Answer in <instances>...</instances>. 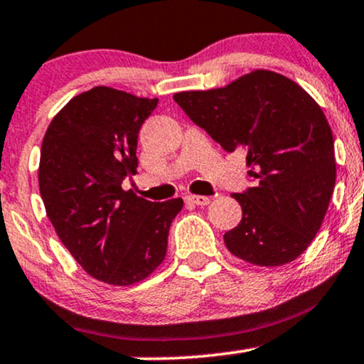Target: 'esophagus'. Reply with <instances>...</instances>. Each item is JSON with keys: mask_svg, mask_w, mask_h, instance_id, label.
Listing matches in <instances>:
<instances>
[{"mask_svg": "<svg viewBox=\"0 0 364 364\" xmlns=\"http://www.w3.org/2000/svg\"><path fill=\"white\" fill-rule=\"evenodd\" d=\"M186 201L191 203V205H196V206H206V205H210V201H212V199L206 198V196H193V194H191V196H186Z\"/></svg>", "mask_w": 364, "mask_h": 364, "instance_id": "obj_1", "label": "esophagus"}]
</instances>
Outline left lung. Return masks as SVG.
I'll use <instances>...</instances> for the list:
<instances>
[{
	"instance_id": "8db88e82",
	"label": "left lung",
	"mask_w": 364,
	"mask_h": 364,
	"mask_svg": "<svg viewBox=\"0 0 364 364\" xmlns=\"http://www.w3.org/2000/svg\"><path fill=\"white\" fill-rule=\"evenodd\" d=\"M173 100L225 151L246 154L253 186L232 194L243 218L224 234L229 252L262 267L302 255L321 228L337 178L321 107L295 81L264 69L224 88L175 93Z\"/></svg>"
}]
</instances>
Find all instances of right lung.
<instances>
[{
    "mask_svg": "<svg viewBox=\"0 0 364 364\" xmlns=\"http://www.w3.org/2000/svg\"><path fill=\"white\" fill-rule=\"evenodd\" d=\"M158 99L109 87L80 93L52 119L41 146L40 193L57 236L95 279L139 283L165 260L181 198L152 203L121 189L135 175L136 140Z\"/></svg>",
    "mask_w": 364,
    "mask_h": 364,
    "instance_id": "right-lung-1",
    "label": "right lung"
}]
</instances>
